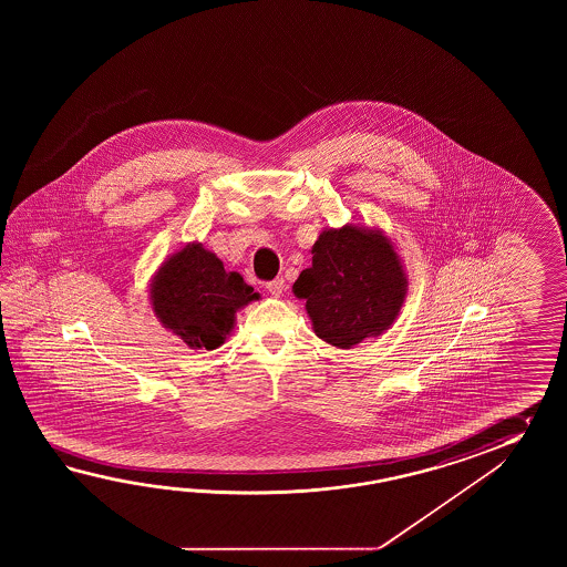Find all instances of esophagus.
Instances as JSON below:
<instances>
[{
	"label": "esophagus",
	"instance_id": "obj_1",
	"mask_svg": "<svg viewBox=\"0 0 567 567\" xmlns=\"http://www.w3.org/2000/svg\"><path fill=\"white\" fill-rule=\"evenodd\" d=\"M267 291L274 296V298H279L284 291H286V281L281 278H276L274 281H269L266 286Z\"/></svg>",
	"mask_w": 567,
	"mask_h": 567
}]
</instances>
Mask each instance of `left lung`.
Segmentation results:
<instances>
[{
    "instance_id": "left-lung-1",
    "label": "left lung",
    "mask_w": 567,
    "mask_h": 567,
    "mask_svg": "<svg viewBox=\"0 0 567 567\" xmlns=\"http://www.w3.org/2000/svg\"><path fill=\"white\" fill-rule=\"evenodd\" d=\"M408 286L403 259L385 230L347 223L320 233L312 266L291 289L306 300L316 337L347 350L395 324Z\"/></svg>"
}]
</instances>
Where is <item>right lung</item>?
<instances>
[{
    "label": "right lung",
    "instance_id": "obj_1",
    "mask_svg": "<svg viewBox=\"0 0 567 567\" xmlns=\"http://www.w3.org/2000/svg\"><path fill=\"white\" fill-rule=\"evenodd\" d=\"M150 306L159 324L190 349L215 350L230 337L237 312L259 293L227 271L203 243H186L168 255L150 279Z\"/></svg>",
    "mask_w": 567,
    "mask_h": 567
}]
</instances>
